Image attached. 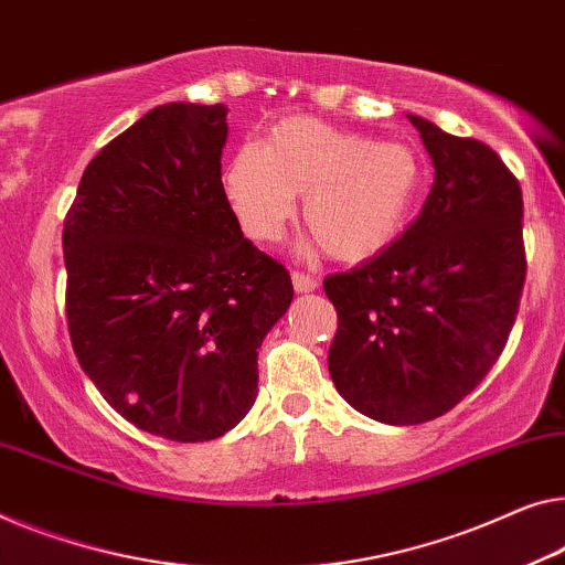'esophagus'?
I'll list each match as a JSON object with an SVG mask.
<instances>
[{
    "mask_svg": "<svg viewBox=\"0 0 565 565\" xmlns=\"http://www.w3.org/2000/svg\"><path fill=\"white\" fill-rule=\"evenodd\" d=\"M291 281H294V289L297 291H315L317 286H319V281L315 279V276H309V274H305V271H294L291 274Z\"/></svg>",
    "mask_w": 565,
    "mask_h": 565,
    "instance_id": "34e87169",
    "label": "esophagus"
}]
</instances>
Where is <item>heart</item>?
Listing matches in <instances>:
<instances>
[{
  "label": "heart",
  "instance_id": "heart-1",
  "mask_svg": "<svg viewBox=\"0 0 565 565\" xmlns=\"http://www.w3.org/2000/svg\"><path fill=\"white\" fill-rule=\"evenodd\" d=\"M420 184L414 149L289 116L264 147L246 141L223 170V192L243 233L279 241L305 200V223L337 260L358 264L393 241Z\"/></svg>",
  "mask_w": 565,
  "mask_h": 565
}]
</instances>
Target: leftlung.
Listing matches in <instances>:
<instances>
[{
    "label": "left lung",
    "mask_w": 565,
    "mask_h": 565,
    "mask_svg": "<svg viewBox=\"0 0 565 565\" xmlns=\"http://www.w3.org/2000/svg\"><path fill=\"white\" fill-rule=\"evenodd\" d=\"M434 188L398 241L324 279L337 393L391 426L426 424L498 363L525 284L523 190L498 151L408 116Z\"/></svg>",
    "instance_id": "left-lung-1"
}]
</instances>
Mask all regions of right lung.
<instances>
[{
	"mask_svg": "<svg viewBox=\"0 0 565 565\" xmlns=\"http://www.w3.org/2000/svg\"><path fill=\"white\" fill-rule=\"evenodd\" d=\"M223 104H164L90 159L65 215L73 352L141 431L223 436L258 395V348L289 309L279 260L223 192Z\"/></svg>",
	"mask_w": 565,
	"mask_h": 565,
	"instance_id": "add662e5",
	"label": "right lung"
}]
</instances>
